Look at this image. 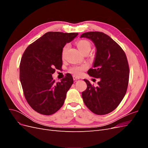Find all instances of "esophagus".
<instances>
[{
    "mask_svg": "<svg viewBox=\"0 0 148 148\" xmlns=\"http://www.w3.org/2000/svg\"><path fill=\"white\" fill-rule=\"evenodd\" d=\"M73 78L74 80H77V79H79V77H77V76H73Z\"/></svg>",
    "mask_w": 148,
    "mask_h": 148,
    "instance_id": "esophagus-1",
    "label": "esophagus"
}]
</instances>
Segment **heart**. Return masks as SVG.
Here are the masks:
<instances>
[{"label": "heart", "instance_id": "obj_1", "mask_svg": "<svg viewBox=\"0 0 148 148\" xmlns=\"http://www.w3.org/2000/svg\"><path fill=\"white\" fill-rule=\"evenodd\" d=\"M76 45H77L78 49H79V51L82 53L89 52L91 49V43L86 39L79 40V41H77V43H76ZM67 48H68V46L66 45L64 47L63 50H62V57H64ZM87 69H88V65L86 64L74 65L73 66H71L69 69V71L71 74H73L74 75L80 76L83 73V71L86 70Z\"/></svg>", "mask_w": 148, "mask_h": 148}]
</instances>
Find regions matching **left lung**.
<instances>
[{
  "label": "left lung",
  "mask_w": 148,
  "mask_h": 148,
  "mask_svg": "<svg viewBox=\"0 0 148 148\" xmlns=\"http://www.w3.org/2000/svg\"><path fill=\"white\" fill-rule=\"evenodd\" d=\"M81 38L91 39L95 44L93 68L88 73L99 79L96 87L84 79L87 88L82 92L83 102L94 114L106 115L117 108L126 94L130 73L127 58L122 47L104 33L91 31Z\"/></svg>",
  "instance_id": "left-lung-1"
}]
</instances>
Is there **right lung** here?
<instances>
[{
    "mask_svg": "<svg viewBox=\"0 0 148 148\" xmlns=\"http://www.w3.org/2000/svg\"><path fill=\"white\" fill-rule=\"evenodd\" d=\"M78 34L47 32L29 45L22 56L20 82L26 101L37 112L50 115L63 106L73 77L66 73L61 82H56L52 75L62 66L64 47Z\"/></svg>",
    "mask_w": 148,
    "mask_h": 148,
    "instance_id": "add662e5",
    "label": "right lung"
}]
</instances>
